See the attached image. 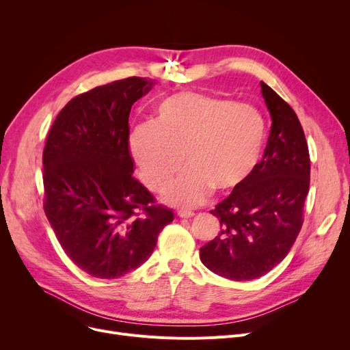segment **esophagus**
Returning <instances> with one entry per match:
<instances>
[{"instance_id": "34e87169", "label": "esophagus", "mask_w": 350, "mask_h": 350, "mask_svg": "<svg viewBox=\"0 0 350 350\" xmlns=\"http://www.w3.org/2000/svg\"><path fill=\"white\" fill-rule=\"evenodd\" d=\"M177 215L180 218H191V217H194V213L193 211H187V210H178Z\"/></svg>"}]
</instances>
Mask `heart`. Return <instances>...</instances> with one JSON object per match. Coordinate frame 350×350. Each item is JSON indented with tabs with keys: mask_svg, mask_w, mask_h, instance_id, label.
Instances as JSON below:
<instances>
[{
	"mask_svg": "<svg viewBox=\"0 0 350 350\" xmlns=\"http://www.w3.org/2000/svg\"><path fill=\"white\" fill-rule=\"evenodd\" d=\"M265 122L258 110L228 99L180 90L154 107V123H143L129 149L144 185L161 191L183 163L187 167L164 193L176 206H197L215 189H240L258 165L265 144Z\"/></svg>",
	"mask_w": 350,
	"mask_h": 350,
	"instance_id": "obj_1",
	"label": "heart"
}]
</instances>
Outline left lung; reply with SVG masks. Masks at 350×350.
Listing matches in <instances>:
<instances>
[{
    "mask_svg": "<svg viewBox=\"0 0 350 350\" xmlns=\"http://www.w3.org/2000/svg\"><path fill=\"white\" fill-rule=\"evenodd\" d=\"M261 94L272 120L262 160L210 211L221 231L200 248L201 262L232 281L260 278L285 258L301 231L309 191L310 160L301 122L264 82Z\"/></svg>",
    "mask_w": 350,
    "mask_h": 350,
    "instance_id": "1",
    "label": "left lung"
}]
</instances>
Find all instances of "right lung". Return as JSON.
Wrapping results in <instances>:
<instances>
[{
    "instance_id": "1",
    "label": "right lung",
    "mask_w": 350,
    "mask_h": 350,
    "mask_svg": "<svg viewBox=\"0 0 350 350\" xmlns=\"http://www.w3.org/2000/svg\"><path fill=\"white\" fill-rule=\"evenodd\" d=\"M154 85L132 77L73 98L46 137L44 210L72 262L113 280L149 260L172 210L132 176L129 115Z\"/></svg>"
}]
</instances>
